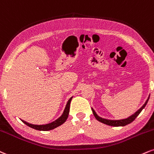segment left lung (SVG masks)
Returning <instances> with one entry per match:
<instances>
[{"instance_id":"1","label":"left lung","mask_w":154,"mask_h":154,"mask_svg":"<svg viewBox=\"0 0 154 154\" xmlns=\"http://www.w3.org/2000/svg\"><path fill=\"white\" fill-rule=\"evenodd\" d=\"M149 98H148L147 100H146V102H145V104L143 105L139 109L138 111L136 112L133 114V115H132L131 117H128V118L126 119H123V120H106V119H104V118H102V117H99L98 115H97V113L95 112L94 110L93 109V108H91L92 109V112H93V114L94 115L95 118L97 119V120L99 121V122H102V123L104 124H106V125H110V126H114V127H119V126H125V125H127L131 123L133 121L135 120V119L137 117H138V115L140 113V112L142 111L144 107H145L146 104H147L148 101H149Z\"/></svg>"}]
</instances>
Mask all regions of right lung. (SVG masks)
I'll list each match as a JSON object with an SVG mask.
<instances>
[{"instance_id":"obj_1","label":"right lung","mask_w":154,"mask_h":154,"mask_svg":"<svg viewBox=\"0 0 154 154\" xmlns=\"http://www.w3.org/2000/svg\"><path fill=\"white\" fill-rule=\"evenodd\" d=\"M73 97H71L69 100H68V103H67L66 108H65L64 112H63V115H61L60 117H59L57 120H56L54 122H51V123H49L47 125H32V124H29L28 122H25V121L21 120L22 122L24 123L25 125H26L27 126L29 127L34 128V129L37 130V131H50V130L55 129V128L58 127V126L61 125L64 123L66 122L67 118L68 117V114H69V111H70V102H71V99Z\"/></svg>"}]
</instances>
